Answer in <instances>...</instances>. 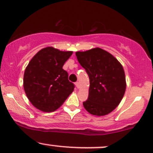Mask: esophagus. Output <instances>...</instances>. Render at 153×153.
Here are the masks:
<instances>
[{"label":"esophagus","instance_id":"34e87169","mask_svg":"<svg viewBox=\"0 0 153 153\" xmlns=\"http://www.w3.org/2000/svg\"><path fill=\"white\" fill-rule=\"evenodd\" d=\"M75 85H76L77 88H80V83H79L78 82H75Z\"/></svg>","mask_w":153,"mask_h":153}]
</instances>
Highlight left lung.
<instances>
[{"label":"left lung","instance_id":"left-lung-1","mask_svg":"<svg viewBox=\"0 0 153 153\" xmlns=\"http://www.w3.org/2000/svg\"><path fill=\"white\" fill-rule=\"evenodd\" d=\"M90 79L88 98L83 106L97 116L108 115L118 106L126 90L123 65L108 51L95 48L75 53Z\"/></svg>","mask_w":153,"mask_h":153}]
</instances>
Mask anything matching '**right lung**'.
<instances>
[{
	"mask_svg": "<svg viewBox=\"0 0 153 153\" xmlns=\"http://www.w3.org/2000/svg\"><path fill=\"white\" fill-rule=\"evenodd\" d=\"M73 51H62L49 46L38 51L25 68L23 88L35 108L53 112L63 104L74 91L68 74L62 66Z\"/></svg>",
	"mask_w": 153,
	"mask_h": 153,
	"instance_id": "right-lung-1",
	"label": "right lung"
}]
</instances>
